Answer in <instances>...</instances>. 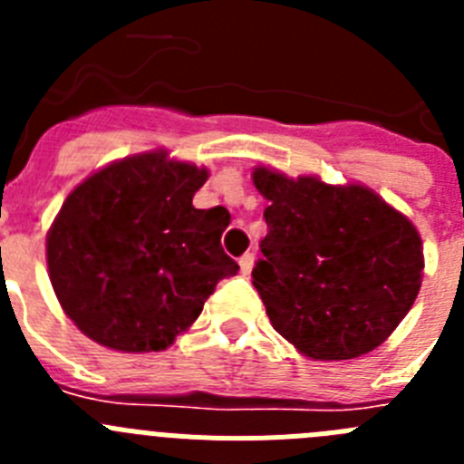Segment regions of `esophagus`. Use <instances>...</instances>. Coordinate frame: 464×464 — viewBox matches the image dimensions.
<instances>
[{
  "label": "esophagus",
  "instance_id": "esophagus-1",
  "mask_svg": "<svg viewBox=\"0 0 464 464\" xmlns=\"http://www.w3.org/2000/svg\"><path fill=\"white\" fill-rule=\"evenodd\" d=\"M253 262H256V256H253V253H244V256L239 257V267H241V274H251V269H253Z\"/></svg>",
  "mask_w": 464,
  "mask_h": 464
}]
</instances>
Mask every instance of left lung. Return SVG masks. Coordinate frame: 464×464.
<instances>
[{
    "mask_svg": "<svg viewBox=\"0 0 464 464\" xmlns=\"http://www.w3.org/2000/svg\"><path fill=\"white\" fill-rule=\"evenodd\" d=\"M269 207L253 285L274 330L314 360H351L391 337L423 281V241L374 190L256 167Z\"/></svg>",
    "mask_w": 464,
    "mask_h": 464,
    "instance_id": "8db88e82",
    "label": "left lung"
}]
</instances>
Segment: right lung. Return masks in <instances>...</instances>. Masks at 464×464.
Here are the masks:
<instances>
[{"label": "right lung", "instance_id": "right-lung-1", "mask_svg": "<svg viewBox=\"0 0 464 464\" xmlns=\"http://www.w3.org/2000/svg\"><path fill=\"white\" fill-rule=\"evenodd\" d=\"M208 171L132 155L73 188L46 237L48 276L85 337L122 353L165 351L225 276L239 272L220 246L223 207L195 208Z\"/></svg>", "mask_w": 464, "mask_h": 464}]
</instances>
